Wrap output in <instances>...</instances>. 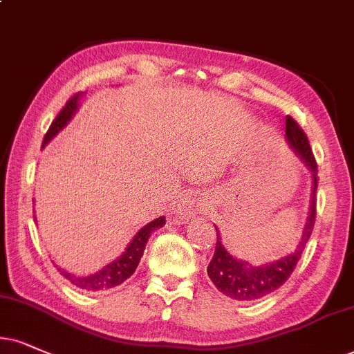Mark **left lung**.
<instances>
[{
    "mask_svg": "<svg viewBox=\"0 0 354 354\" xmlns=\"http://www.w3.org/2000/svg\"><path fill=\"white\" fill-rule=\"evenodd\" d=\"M286 136H288V142L290 147L297 151V155L306 162L307 167L314 171V189H312V203L307 225L304 229L302 239L299 241L296 252L292 254H288L286 258L277 259L274 263H270V265L258 268L250 266L248 263L240 261V259H235L232 254H229V252L223 248L221 235L217 234L216 252H214V257L207 266V274L221 292L235 299V301H257V299L265 297L268 294H271L272 290L281 288L289 279V276L292 274V271L296 270L297 261L301 259L304 248H306L307 241L312 235V230H314L317 217L315 156L312 153L306 132L302 131L301 125L290 118V115L286 118Z\"/></svg>",
    "mask_w": 354,
    "mask_h": 354,
    "instance_id": "left-lung-1",
    "label": "left lung"
}]
</instances>
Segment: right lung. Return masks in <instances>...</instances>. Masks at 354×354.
<instances>
[{
	"instance_id": "1",
	"label": "right lung",
	"mask_w": 354,
	"mask_h": 354,
	"mask_svg": "<svg viewBox=\"0 0 354 354\" xmlns=\"http://www.w3.org/2000/svg\"><path fill=\"white\" fill-rule=\"evenodd\" d=\"M82 95L83 93H77V95H73L68 101H66L64 109H62L60 113H58L57 118L52 120L50 127H48L46 137H44L42 147L46 145L58 131H62V129L65 127V124L68 122L71 115H73L75 111H77L78 101H80V97H82ZM163 225H165V217H158L156 221L147 223L144 229H142L136 236H133V240L129 243V247L124 252L122 257L118 258L115 261L111 263V265H107L106 268H102L101 271L95 272V274L75 276L68 271L62 270V268H58V271H60V274L65 276L71 284H75L80 289L89 290V292L111 289V288H114V286L122 284L124 281L127 279V277H131L133 274V271L137 270V266H138V263H140V258H142V254H144L145 245H147V241H149L150 235L153 234L156 229H160V227H163Z\"/></svg>"
}]
</instances>
